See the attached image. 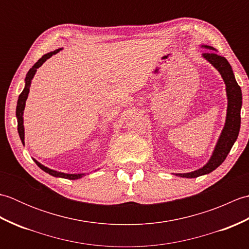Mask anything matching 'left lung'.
I'll return each instance as SVG.
<instances>
[{
  "mask_svg": "<svg viewBox=\"0 0 249 249\" xmlns=\"http://www.w3.org/2000/svg\"><path fill=\"white\" fill-rule=\"evenodd\" d=\"M206 48L208 52L203 53V57L208 60L216 70H217L221 77H223L226 84L227 97H228V108H227V118L224 129L221 131L217 144L211 156L209 162L198 170L188 172V173H177L176 176L181 178H198L204 176L215 170L219 167L226 160L227 155L229 154L232 145L234 144L237 139L241 126V108H242V91L239 84H237L232 67L224 56L219 55L216 49L211 46H202Z\"/></svg>",
  "mask_w": 249,
  "mask_h": 249,
  "instance_id": "8db88e82",
  "label": "left lung"
}]
</instances>
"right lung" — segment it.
Here are the masks:
<instances>
[{
  "label": "right lung",
  "mask_w": 249,
  "mask_h": 249,
  "mask_svg": "<svg viewBox=\"0 0 249 249\" xmlns=\"http://www.w3.org/2000/svg\"><path fill=\"white\" fill-rule=\"evenodd\" d=\"M60 50L62 49H56L52 52H49V53H47L45 55H43L40 57V59L37 61L35 64L32 66V68H30V71L26 73V77H25V87L23 89V91L21 92V94L19 95V98H18V103H17V109H16V116H17V121H18V133L20 136V139L22 141V143L24 144V127H23V110L25 107V100L28 98V95L30 92V87H31V81L32 79H33L35 72L37 71V68L40 67L41 65L44 64V63L51 57L53 54L57 53ZM34 161L36 162V165L38 166L41 170H44L45 172L49 173L50 176L52 177H56V178H68V179H78L84 176V173H80V174H68V173H63V172H59V171H55V170H52V169H49L45 167L44 165H41L40 162H38L37 160H34Z\"/></svg>",
  "instance_id": "obj_1"
}]
</instances>
